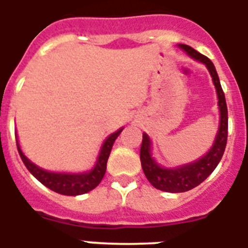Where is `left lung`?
Listing matches in <instances>:
<instances>
[{
  "mask_svg": "<svg viewBox=\"0 0 248 248\" xmlns=\"http://www.w3.org/2000/svg\"><path fill=\"white\" fill-rule=\"evenodd\" d=\"M180 47L190 54L191 57L202 62L208 67L211 78H213V82L217 88V93H218L220 126H219L214 145L206 155L202 156L200 160H196L187 166H182L180 168H174V170H166L156 164L155 160L150 155V140H149L148 135L142 134L140 160H141L144 174L155 188L166 191V192H185V191L192 190L194 187L204 182L220 162V159L224 154L225 145H227V138H228V109H227V103H225L224 93H223L222 85H220L218 74H217L213 62L206 56L195 51L190 46L181 44Z\"/></svg>",
  "mask_w": 248,
  "mask_h": 248,
  "instance_id": "8db88e82",
  "label": "left lung"
}]
</instances>
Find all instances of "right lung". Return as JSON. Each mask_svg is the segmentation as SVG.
<instances>
[{
    "instance_id": "right-lung-1",
    "label": "right lung",
    "mask_w": 248,
    "mask_h": 248,
    "mask_svg": "<svg viewBox=\"0 0 248 248\" xmlns=\"http://www.w3.org/2000/svg\"><path fill=\"white\" fill-rule=\"evenodd\" d=\"M121 131H122V128L118 130L117 132L112 134L109 138L107 139L103 146H102V150H100L99 158H98L95 167L89 173H81V174H65V173L47 172V170H42V168L37 167L35 164H33L29 159L24 155L19 146V142L16 141V145H17L20 158H21L23 163L28 168V170L40 183H43L44 186L51 188L52 191L57 192V194L67 195V196H76V195L86 194V192L94 190L99 185L100 181L103 180L110 150H112V146L114 144V140L121 134Z\"/></svg>"
}]
</instances>
